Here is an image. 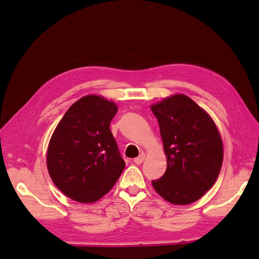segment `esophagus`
I'll return each mask as SVG.
<instances>
[{
	"instance_id": "34e87169",
	"label": "esophagus",
	"mask_w": 259,
	"mask_h": 259,
	"mask_svg": "<svg viewBox=\"0 0 259 259\" xmlns=\"http://www.w3.org/2000/svg\"><path fill=\"white\" fill-rule=\"evenodd\" d=\"M144 159H145V153H140L139 156L136 157L134 162L136 164H140V163H143V162H144Z\"/></svg>"
}]
</instances>
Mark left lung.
Segmentation results:
<instances>
[{
  "label": "left lung",
  "instance_id": "1",
  "mask_svg": "<svg viewBox=\"0 0 259 259\" xmlns=\"http://www.w3.org/2000/svg\"><path fill=\"white\" fill-rule=\"evenodd\" d=\"M166 156L163 176L152 181L156 193L174 204L199 200L216 182L223 163V143L209 114L185 95L154 104Z\"/></svg>",
  "mask_w": 259,
  "mask_h": 259
}]
</instances>
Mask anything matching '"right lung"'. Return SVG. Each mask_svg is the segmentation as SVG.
<instances>
[{
	"label": "right lung",
	"mask_w": 259,
	"mask_h": 259,
	"mask_svg": "<svg viewBox=\"0 0 259 259\" xmlns=\"http://www.w3.org/2000/svg\"><path fill=\"white\" fill-rule=\"evenodd\" d=\"M116 105L84 96L65 113L47 152L49 175L69 199L90 203L112 190L125 162L109 129Z\"/></svg>",
	"instance_id": "1"
}]
</instances>
